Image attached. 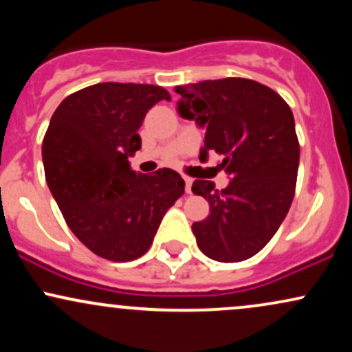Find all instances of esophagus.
I'll return each instance as SVG.
<instances>
[{
    "instance_id": "obj_1",
    "label": "esophagus",
    "mask_w": 352,
    "mask_h": 352,
    "mask_svg": "<svg viewBox=\"0 0 352 352\" xmlns=\"http://www.w3.org/2000/svg\"><path fill=\"white\" fill-rule=\"evenodd\" d=\"M184 180H185V192L192 193V184H193V180L190 179V177H187V175H184Z\"/></svg>"
}]
</instances>
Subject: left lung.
Wrapping results in <instances>:
<instances>
[{
	"instance_id": "1",
	"label": "left lung",
	"mask_w": 352,
	"mask_h": 352,
	"mask_svg": "<svg viewBox=\"0 0 352 352\" xmlns=\"http://www.w3.org/2000/svg\"><path fill=\"white\" fill-rule=\"evenodd\" d=\"M179 114L207 129L200 160L208 152L230 175L227 188L199 179L192 192L210 215L192 225L201 253L221 263L252 258L285 220L296 188L300 142L292 109L278 92L243 78L177 86Z\"/></svg>"
}]
</instances>
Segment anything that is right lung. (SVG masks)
Segmentation results:
<instances>
[{"label":"right lung","instance_id":"add662e5","mask_svg":"<svg viewBox=\"0 0 352 352\" xmlns=\"http://www.w3.org/2000/svg\"><path fill=\"white\" fill-rule=\"evenodd\" d=\"M170 94L152 84L100 82L67 96L43 140L47 187L71 232L100 258L132 261L151 248L167 210L184 195L172 168L145 175L129 157L148 109Z\"/></svg>","mask_w":352,"mask_h":352}]
</instances>
